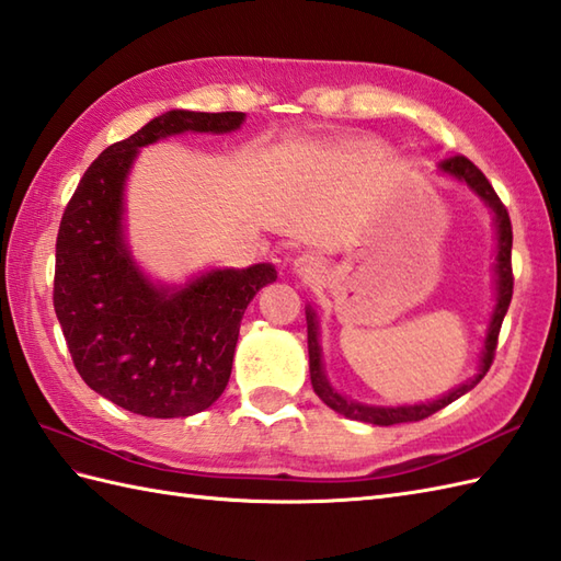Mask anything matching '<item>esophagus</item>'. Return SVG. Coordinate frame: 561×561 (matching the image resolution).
Masks as SVG:
<instances>
[{"mask_svg": "<svg viewBox=\"0 0 561 561\" xmlns=\"http://www.w3.org/2000/svg\"><path fill=\"white\" fill-rule=\"evenodd\" d=\"M291 270H294L296 277L312 282V279H318L322 275V263L318 257L304 253V255H298V257L291 260Z\"/></svg>", "mask_w": 561, "mask_h": 561, "instance_id": "obj_1", "label": "esophagus"}]
</instances>
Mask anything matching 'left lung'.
Returning a JSON list of instances; mask_svg holds the SVG:
<instances>
[{
    "mask_svg": "<svg viewBox=\"0 0 561 561\" xmlns=\"http://www.w3.org/2000/svg\"><path fill=\"white\" fill-rule=\"evenodd\" d=\"M439 172L447 174L451 179L461 181L468 188H471L480 201H483L492 215H494V229H497V263H494V284H497V304H494L492 318L485 332V342L483 351H480V363H478V375L473 380H466L463 385L454 387L451 392L445 397L425 401V403H413V407H370V403H358L342 397L336 389L330 385L328 375H324L322 368V348H320V322L312 306H306V322H308V356H310V382L316 394L328 403V407L336 413L346 415L351 421H360V423H373V425H394V423H411V421H423L427 415L437 413L439 409L449 407L451 401H457L466 392L483 380L485 373L492 366L494 358V348H497V336L502 320L510 310L512 304V294H514V275H512V219L506 207L502 205L500 195L494 193L492 184L485 179V174L480 169L463 158V154H457V158H449L445 162H439Z\"/></svg>",
    "mask_w": 561,
    "mask_h": 561,
    "instance_id": "8db88e82",
    "label": "left lung"
}]
</instances>
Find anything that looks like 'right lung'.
<instances>
[{"label":"right lung","instance_id":"1","mask_svg":"<svg viewBox=\"0 0 561 561\" xmlns=\"http://www.w3.org/2000/svg\"><path fill=\"white\" fill-rule=\"evenodd\" d=\"M243 112L172 110L85 169L57 233L55 312L73 366L104 399L148 419H186L225 392L243 310L277 279L270 263L154 284L124 233V186L138 150L179 134H229Z\"/></svg>","mask_w":561,"mask_h":561}]
</instances>
